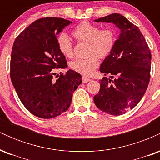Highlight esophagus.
Returning <instances> with one entry per match:
<instances>
[{
    "label": "esophagus",
    "mask_w": 160,
    "mask_h": 160,
    "mask_svg": "<svg viewBox=\"0 0 160 160\" xmlns=\"http://www.w3.org/2000/svg\"><path fill=\"white\" fill-rule=\"evenodd\" d=\"M82 82H83V83H86V82L91 81V79L87 78H85V77H82Z\"/></svg>",
    "instance_id": "1"
}]
</instances>
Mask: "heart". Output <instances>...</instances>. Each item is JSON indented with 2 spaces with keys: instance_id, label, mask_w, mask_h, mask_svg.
<instances>
[{
  "instance_id": "b5f03b06",
  "label": "heart",
  "mask_w": 160,
  "mask_h": 160,
  "mask_svg": "<svg viewBox=\"0 0 160 160\" xmlns=\"http://www.w3.org/2000/svg\"><path fill=\"white\" fill-rule=\"evenodd\" d=\"M72 34L79 41L88 42L89 54L87 58H78L71 63L74 71L85 76L94 73L98 66V57L104 58L112 52L117 41V33L111 28H101L89 22H82L75 27ZM57 45L59 51L64 56L69 57L74 55L72 40L65 33H62L57 38Z\"/></svg>"
}]
</instances>
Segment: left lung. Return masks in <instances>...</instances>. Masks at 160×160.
I'll list each match as a JSON object with an SVG mask.
<instances>
[{
    "label": "left lung",
    "mask_w": 160,
    "mask_h": 160,
    "mask_svg": "<svg viewBox=\"0 0 160 160\" xmlns=\"http://www.w3.org/2000/svg\"><path fill=\"white\" fill-rule=\"evenodd\" d=\"M95 22L113 23L120 34L112 52L100 66L101 72L111 75V79L104 77L100 80V90L94 102L108 114H124L138 104L147 90L151 53L138 28L123 16L113 13Z\"/></svg>",
    "instance_id": "1"
}]
</instances>
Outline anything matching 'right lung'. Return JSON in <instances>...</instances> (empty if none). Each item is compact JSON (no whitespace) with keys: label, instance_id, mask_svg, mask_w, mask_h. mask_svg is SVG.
<instances>
[{"label":"right lung","instance_id":"add662e5","mask_svg":"<svg viewBox=\"0 0 160 160\" xmlns=\"http://www.w3.org/2000/svg\"><path fill=\"white\" fill-rule=\"evenodd\" d=\"M71 23L62 18H41L20 33L12 46L11 81L23 105L40 118H52L67 111L82 82L81 75L73 70L52 79L53 69L68 67L56 36Z\"/></svg>","mask_w":160,"mask_h":160}]
</instances>
